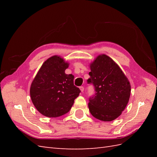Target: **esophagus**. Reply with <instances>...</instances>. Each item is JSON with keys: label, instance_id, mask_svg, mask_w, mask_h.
<instances>
[{"label": "esophagus", "instance_id": "esophagus-1", "mask_svg": "<svg viewBox=\"0 0 157 157\" xmlns=\"http://www.w3.org/2000/svg\"><path fill=\"white\" fill-rule=\"evenodd\" d=\"M79 89H80V90H81L82 92H84V86H80V87H79Z\"/></svg>", "mask_w": 157, "mask_h": 157}]
</instances>
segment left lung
Returning <instances> with one entry per match:
<instances>
[{"label":"left lung","instance_id":"1","mask_svg":"<svg viewBox=\"0 0 157 157\" xmlns=\"http://www.w3.org/2000/svg\"><path fill=\"white\" fill-rule=\"evenodd\" d=\"M90 69L87 83L93 85L95 93L89 98L90 112L99 120L111 121L128 105L131 86L119 67L105 55H99Z\"/></svg>","mask_w":157,"mask_h":157}]
</instances>
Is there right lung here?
<instances>
[{"mask_svg":"<svg viewBox=\"0 0 157 157\" xmlns=\"http://www.w3.org/2000/svg\"><path fill=\"white\" fill-rule=\"evenodd\" d=\"M69 64L58 56L43 63L30 88V96L36 109L48 117H57L71 109L81 90L73 84L74 76L66 74Z\"/></svg>","mask_w":157,"mask_h":157,"instance_id":"1","label":"right lung"}]
</instances>
